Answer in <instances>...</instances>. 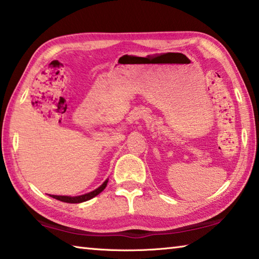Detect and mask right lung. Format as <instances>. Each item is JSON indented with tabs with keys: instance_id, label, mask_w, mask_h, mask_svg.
<instances>
[{
	"instance_id": "add662e5",
	"label": "right lung",
	"mask_w": 259,
	"mask_h": 259,
	"mask_svg": "<svg viewBox=\"0 0 259 259\" xmlns=\"http://www.w3.org/2000/svg\"><path fill=\"white\" fill-rule=\"evenodd\" d=\"M107 183H108V179H106V181H105L98 188H96L95 191L90 192V193H87V194H83V195H78V196L50 195V196H51V198L57 199L59 201H63V202H66V203H81V202H84V201H88V200L95 198V196L98 195L100 192H103L105 190V187L107 186Z\"/></svg>"
}]
</instances>
